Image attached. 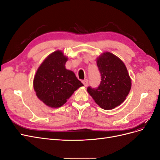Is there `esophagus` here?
Here are the masks:
<instances>
[{"instance_id":"esophagus-1","label":"esophagus","mask_w":160,"mask_h":160,"mask_svg":"<svg viewBox=\"0 0 160 160\" xmlns=\"http://www.w3.org/2000/svg\"><path fill=\"white\" fill-rule=\"evenodd\" d=\"M82 83H83V85L86 87V86H88V85L89 81H88V79H84V80L82 81Z\"/></svg>"}]
</instances>
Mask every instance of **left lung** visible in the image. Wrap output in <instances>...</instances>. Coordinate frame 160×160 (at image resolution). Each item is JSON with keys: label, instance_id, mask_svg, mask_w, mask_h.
I'll return each instance as SVG.
<instances>
[{"label": "left lung", "instance_id": "8db88e82", "mask_svg": "<svg viewBox=\"0 0 160 160\" xmlns=\"http://www.w3.org/2000/svg\"><path fill=\"white\" fill-rule=\"evenodd\" d=\"M101 82L96 88L88 87V91L95 103L106 110L122 103L128 95L132 81L126 67L118 57L109 52L97 60Z\"/></svg>", "mask_w": 160, "mask_h": 160}]
</instances>
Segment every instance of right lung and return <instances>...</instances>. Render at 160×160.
Masks as SVG:
<instances>
[{
  "label": "right lung",
  "instance_id": "right-lung-1",
  "mask_svg": "<svg viewBox=\"0 0 160 160\" xmlns=\"http://www.w3.org/2000/svg\"><path fill=\"white\" fill-rule=\"evenodd\" d=\"M67 61L62 51H55L42 62L34 78L38 98L49 107H61L83 85L73 72L65 69Z\"/></svg>",
  "mask_w": 160,
  "mask_h": 160
}]
</instances>
